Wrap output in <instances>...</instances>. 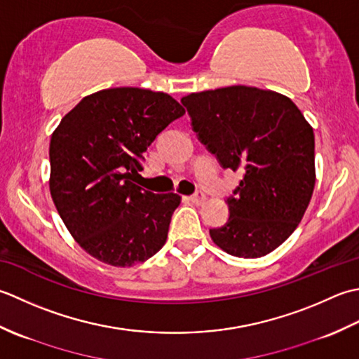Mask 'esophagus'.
<instances>
[{
	"label": "esophagus",
	"instance_id": "34e87169",
	"mask_svg": "<svg viewBox=\"0 0 359 359\" xmlns=\"http://www.w3.org/2000/svg\"><path fill=\"white\" fill-rule=\"evenodd\" d=\"M189 200L195 203V204H203L204 201H206V195H204L201 190H196V192L194 195L189 196Z\"/></svg>",
	"mask_w": 359,
	"mask_h": 359
}]
</instances>
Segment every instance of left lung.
Segmentation results:
<instances>
[{
	"instance_id": "1",
	"label": "left lung",
	"mask_w": 359,
	"mask_h": 359,
	"mask_svg": "<svg viewBox=\"0 0 359 359\" xmlns=\"http://www.w3.org/2000/svg\"><path fill=\"white\" fill-rule=\"evenodd\" d=\"M181 104L223 169L243 173L226 198L228 222L209 229L210 238L241 259L274 251L301 223L313 195L310 123L283 94L245 85L192 93Z\"/></svg>"
}]
</instances>
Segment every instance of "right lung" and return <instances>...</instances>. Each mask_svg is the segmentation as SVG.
Instances as JSON below:
<instances>
[{"label":"right lung","mask_w":359,"mask_h":359,"mask_svg":"<svg viewBox=\"0 0 359 359\" xmlns=\"http://www.w3.org/2000/svg\"><path fill=\"white\" fill-rule=\"evenodd\" d=\"M165 93L109 88L83 97L50 136L49 189L71 236L111 266L153 257L167 240L178 194L137 186L144 153L184 114Z\"/></svg>","instance_id":"right-lung-1"}]
</instances>
